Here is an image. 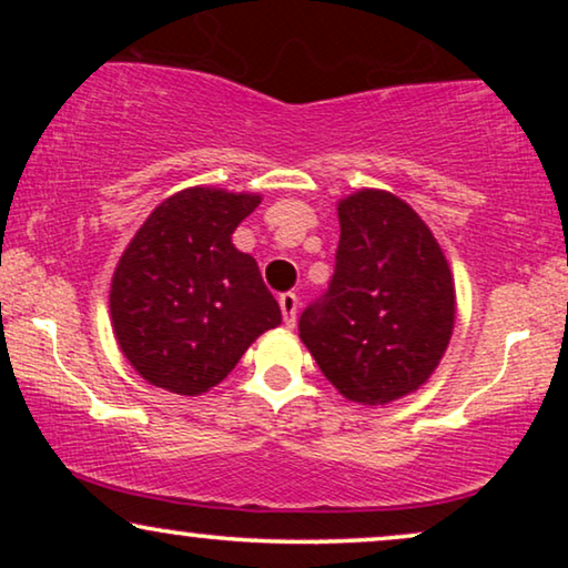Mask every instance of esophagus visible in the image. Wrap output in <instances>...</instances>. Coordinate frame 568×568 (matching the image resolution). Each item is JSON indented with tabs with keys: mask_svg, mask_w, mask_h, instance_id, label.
Segmentation results:
<instances>
[{
	"mask_svg": "<svg viewBox=\"0 0 568 568\" xmlns=\"http://www.w3.org/2000/svg\"><path fill=\"white\" fill-rule=\"evenodd\" d=\"M278 307H282L286 328H294V323H297V307H300L297 294H294V292L282 294V297H278Z\"/></svg>",
	"mask_w": 568,
	"mask_h": 568,
	"instance_id": "obj_1",
	"label": "esophagus"
}]
</instances>
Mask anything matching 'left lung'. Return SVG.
<instances>
[{
    "instance_id": "left-lung-1",
    "label": "left lung",
    "mask_w": 568,
    "mask_h": 568,
    "mask_svg": "<svg viewBox=\"0 0 568 568\" xmlns=\"http://www.w3.org/2000/svg\"><path fill=\"white\" fill-rule=\"evenodd\" d=\"M331 284L302 310L300 338L348 400L385 406L422 387L455 325L445 253L406 201L364 189L338 204Z\"/></svg>"
}]
</instances>
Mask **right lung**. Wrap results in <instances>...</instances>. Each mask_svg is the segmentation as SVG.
<instances>
[{"instance_id":"1","label":"right lung","mask_w":568,"mask_h":568,"mask_svg":"<svg viewBox=\"0 0 568 568\" xmlns=\"http://www.w3.org/2000/svg\"><path fill=\"white\" fill-rule=\"evenodd\" d=\"M261 196L185 189L162 201L123 251L111 284L115 341L146 383L201 395L235 369L282 310L232 232Z\"/></svg>"}]
</instances>
